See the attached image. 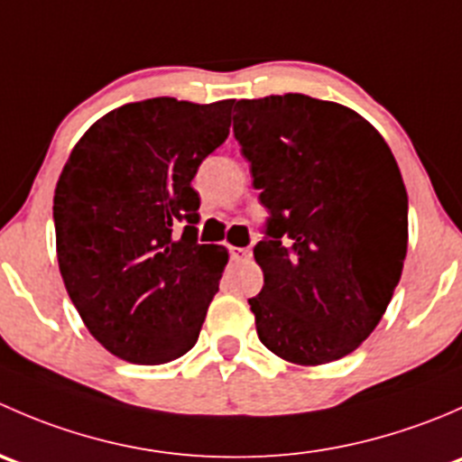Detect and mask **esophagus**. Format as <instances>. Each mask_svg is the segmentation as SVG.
I'll return each mask as SVG.
<instances>
[{
  "instance_id": "esophagus-1",
  "label": "esophagus",
  "mask_w": 462,
  "mask_h": 462,
  "mask_svg": "<svg viewBox=\"0 0 462 462\" xmlns=\"http://www.w3.org/2000/svg\"><path fill=\"white\" fill-rule=\"evenodd\" d=\"M232 261H248L253 257V250L250 248H230Z\"/></svg>"
}]
</instances>
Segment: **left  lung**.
Masks as SVG:
<instances>
[{
	"mask_svg": "<svg viewBox=\"0 0 462 462\" xmlns=\"http://www.w3.org/2000/svg\"><path fill=\"white\" fill-rule=\"evenodd\" d=\"M235 138L268 209L248 300L268 351L304 366L356 351L407 257V189L384 138L337 102L286 93L235 105Z\"/></svg>",
	"mask_w": 462,
	"mask_h": 462,
	"instance_id": "1",
	"label": "left lung"
}]
</instances>
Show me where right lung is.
Wrapping results in <instances>:
<instances>
[{
  "label": "right lung",
  "mask_w": 462,
  "mask_h": 462,
  "mask_svg": "<svg viewBox=\"0 0 462 462\" xmlns=\"http://www.w3.org/2000/svg\"><path fill=\"white\" fill-rule=\"evenodd\" d=\"M232 105L129 102L88 127L60 174V273L88 333L120 360L165 365L197 344L227 250L199 244L192 179L226 143Z\"/></svg>",
  "instance_id": "right-lung-1"
}]
</instances>
